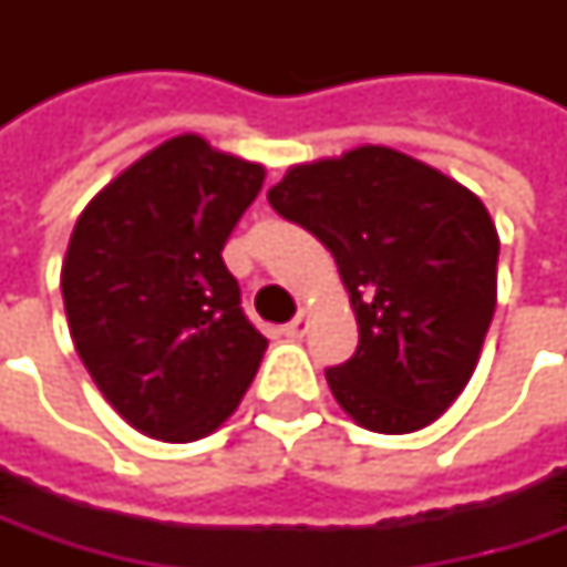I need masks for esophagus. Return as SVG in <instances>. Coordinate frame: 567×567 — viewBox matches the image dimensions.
Returning <instances> with one entry per match:
<instances>
[{
    "label": "esophagus",
    "mask_w": 567,
    "mask_h": 567,
    "mask_svg": "<svg viewBox=\"0 0 567 567\" xmlns=\"http://www.w3.org/2000/svg\"><path fill=\"white\" fill-rule=\"evenodd\" d=\"M306 331H309V316H306V312H299L293 321L284 324V334H287V338H302Z\"/></svg>",
    "instance_id": "34e87169"
}]
</instances>
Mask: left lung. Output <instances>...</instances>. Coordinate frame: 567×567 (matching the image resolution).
<instances>
[{
    "label": "left lung",
    "mask_w": 567,
    "mask_h": 567,
    "mask_svg": "<svg viewBox=\"0 0 567 567\" xmlns=\"http://www.w3.org/2000/svg\"><path fill=\"white\" fill-rule=\"evenodd\" d=\"M268 202L331 249L353 302L360 347L324 372L340 406L384 435L435 423L495 312L498 233L483 202L381 144L290 166Z\"/></svg>",
    "instance_id": "1"
}]
</instances>
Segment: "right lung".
Listing matches in <instances>:
<instances>
[{"label":"right lung","instance_id":"right-lung-1","mask_svg":"<svg viewBox=\"0 0 567 567\" xmlns=\"http://www.w3.org/2000/svg\"><path fill=\"white\" fill-rule=\"evenodd\" d=\"M265 166L169 138L81 210L62 299L84 369L128 425L195 442L239 406L268 340L220 251Z\"/></svg>","mask_w":567,"mask_h":567}]
</instances>
